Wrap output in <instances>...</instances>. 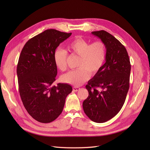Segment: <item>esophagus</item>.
<instances>
[{
    "instance_id": "34e87169",
    "label": "esophagus",
    "mask_w": 150,
    "mask_h": 150,
    "mask_svg": "<svg viewBox=\"0 0 150 150\" xmlns=\"http://www.w3.org/2000/svg\"><path fill=\"white\" fill-rule=\"evenodd\" d=\"M80 88L79 87H76V86H75V87H73V91H75V92H76L78 90H80Z\"/></svg>"
}]
</instances>
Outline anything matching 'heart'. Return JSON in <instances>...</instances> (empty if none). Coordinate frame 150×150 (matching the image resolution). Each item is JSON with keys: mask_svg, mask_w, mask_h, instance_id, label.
Returning a JSON list of instances; mask_svg holds the SVG:
<instances>
[{"mask_svg": "<svg viewBox=\"0 0 150 150\" xmlns=\"http://www.w3.org/2000/svg\"><path fill=\"white\" fill-rule=\"evenodd\" d=\"M89 43L82 38H77L67 44V49L80 57L77 64L79 68L62 75L61 76L62 81L75 86H81L89 78V72L96 75L103 67L106 56L105 44L101 41ZM67 59L66 51L60 48L55 50L53 60L59 70H66Z\"/></svg>", "mask_w": 150, "mask_h": 150, "instance_id": "heart-1", "label": "heart"}]
</instances>
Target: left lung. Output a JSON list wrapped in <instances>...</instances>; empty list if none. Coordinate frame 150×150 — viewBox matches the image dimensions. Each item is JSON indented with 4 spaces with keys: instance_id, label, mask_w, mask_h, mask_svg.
<instances>
[{
    "instance_id": "left-lung-1",
    "label": "left lung",
    "mask_w": 150,
    "mask_h": 150,
    "mask_svg": "<svg viewBox=\"0 0 150 150\" xmlns=\"http://www.w3.org/2000/svg\"><path fill=\"white\" fill-rule=\"evenodd\" d=\"M104 42L106 62L86 88L89 96L83 103L84 112L96 123H104L122 109L129 88L131 64L128 52L121 42L105 30L92 31Z\"/></svg>"
}]
</instances>
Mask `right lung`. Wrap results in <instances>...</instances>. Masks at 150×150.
Returning a JSON list of instances; mask_svg holds the SVG:
<instances>
[{"label":"right lung","instance_id":"add662e5","mask_svg":"<svg viewBox=\"0 0 150 150\" xmlns=\"http://www.w3.org/2000/svg\"><path fill=\"white\" fill-rule=\"evenodd\" d=\"M72 35L54 29L45 30L23 46L17 66L20 96L28 113L41 123H50L61 114L72 88L66 83L53 86L57 67L53 53Z\"/></svg>","mask_w":150,"mask_h":150}]
</instances>
